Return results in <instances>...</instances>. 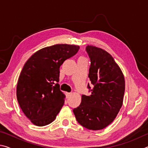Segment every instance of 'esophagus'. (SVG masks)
<instances>
[{"mask_svg":"<svg viewBox=\"0 0 148 148\" xmlns=\"http://www.w3.org/2000/svg\"><path fill=\"white\" fill-rule=\"evenodd\" d=\"M65 95H66V98H69V97L71 95V92H66V93H65Z\"/></svg>","mask_w":148,"mask_h":148,"instance_id":"esophagus-1","label":"esophagus"}]
</instances>
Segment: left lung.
Masks as SVG:
<instances>
[{"instance_id":"obj_1","label":"left lung","mask_w":148,"mask_h":148,"mask_svg":"<svg viewBox=\"0 0 148 148\" xmlns=\"http://www.w3.org/2000/svg\"><path fill=\"white\" fill-rule=\"evenodd\" d=\"M90 59L89 96L82 95L79 106L73 110L77 122L89 130H101L109 125L121 109L125 93V78L113 57L99 47L87 46Z\"/></svg>"}]
</instances>
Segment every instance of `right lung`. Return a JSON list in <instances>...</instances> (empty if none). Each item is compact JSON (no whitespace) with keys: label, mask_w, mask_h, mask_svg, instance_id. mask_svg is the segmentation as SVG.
<instances>
[{"label":"right lung","mask_w":148,"mask_h":148,"mask_svg":"<svg viewBox=\"0 0 148 148\" xmlns=\"http://www.w3.org/2000/svg\"><path fill=\"white\" fill-rule=\"evenodd\" d=\"M78 46L56 44L34 53L25 62L17 85V99L25 115L36 126L53 122L64 104L59 69L77 53Z\"/></svg>","instance_id":"1"}]
</instances>
